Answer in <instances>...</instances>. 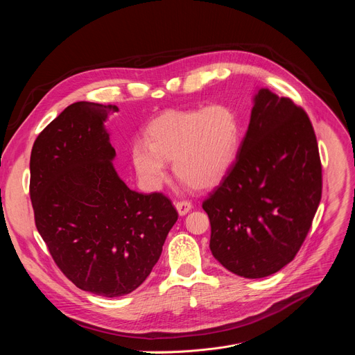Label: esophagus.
<instances>
[{
	"mask_svg": "<svg viewBox=\"0 0 355 355\" xmlns=\"http://www.w3.org/2000/svg\"><path fill=\"white\" fill-rule=\"evenodd\" d=\"M175 208H177L178 214H180L181 216H184V215H187V214L191 211L192 204H191L189 200H177V202H175Z\"/></svg>",
	"mask_w": 355,
	"mask_h": 355,
	"instance_id": "obj_1",
	"label": "esophagus"
}]
</instances>
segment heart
<instances>
[{
  "instance_id": "b5f03b06",
  "label": "heart",
  "mask_w": 355,
  "mask_h": 355,
  "mask_svg": "<svg viewBox=\"0 0 355 355\" xmlns=\"http://www.w3.org/2000/svg\"><path fill=\"white\" fill-rule=\"evenodd\" d=\"M243 125L229 104L174 110L144 130V140L130 147V162L146 189H159L167 180V163L193 189L216 187L239 155Z\"/></svg>"
}]
</instances>
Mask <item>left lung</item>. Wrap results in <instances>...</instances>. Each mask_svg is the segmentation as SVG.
I'll list each match as a JSON object with an SVG mask.
<instances>
[{
  "label": "left lung",
  "instance_id": "obj_1",
  "mask_svg": "<svg viewBox=\"0 0 355 355\" xmlns=\"http://www.w3.org/2000/svg\"><path fill=\"white\" fill-rule=\"evenodd\" d=\"M322 198L312 122L289 98L259 89L230 171L204 200L211 251L230 272L264 278L291 263Z\"/></svg>",
  "mask_w": 355,
  "mask_h": 355
}]
</instances>
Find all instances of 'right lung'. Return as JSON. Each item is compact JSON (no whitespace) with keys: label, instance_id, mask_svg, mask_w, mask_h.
Masks as SVG:
<instances>
[{"label":"right lung","instance_id":"1","mask_svg":"<svg viewBox=\"0 0 355 355\" xmlns=\"http://www.w3.org/2000/svg\"><path fill=\"white\" fill-rule=\"evenodd\" d=\"M115 105L71 104L36 137L29 193L35 225L60 271L80 289L130 293L159 261L178 219L162 192L128 188L104 128Z\"/></svg>","mask_w":355,"mask_h":355}]
</instances>
